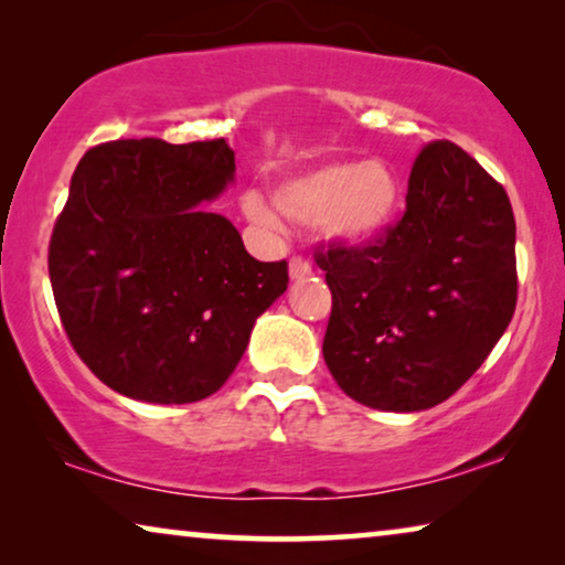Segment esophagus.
Masks as SVG:
<instances>
[{
  "instance_id": "34e87169",
  "label": "esophagus",
  "mask_w": 565,
  "mask_h": 565,
  "mask_svg": "<svg viewBox=\"0 0 565 565\" xmlns=\"http://www.w3.org/2000/svg\"><path fill=\"white\" fill-rule=\"evenodd\" d=\"M311 275V265L303 257L290 259V280H303V277Z\"/></svg>"
}]
</instances>
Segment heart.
<instances>
[{
  "label": "heart",
  "mask_w": 565,
  "mask_h": 565,
  "mask_svg": "<svg viewBox=\"0 0 565 565\" xmlns=\"http://www.w3.org/2000/svg\"><path fill=\"white\" fill-rule=\"evenodd\" d=\"M401 180L385 161L337 159L275 184L273 205L288 221L316 223L331 242L367 244L393 226L401 211ZM246 218L273 226L275 215L259 195H244Z\"/></svg>",
  "instance_id": "heart-1"
}]
</instances>
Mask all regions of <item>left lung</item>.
I'll use <instances>...</instances> for the list:
<instances>
[{
	"instance_id": "obj_1",
	"label": "left lung",
	"mask_w": 565,
	"mask_h": 565,
	"mask_svg": "<svg viewBox=\"0 0 565 565\" xmlns=\"http://www.w3.org/2000/svg\"><path fill=\"white\" fill-rule=\"evenodd\" d=\"M507 192L450 141L427 143L406 213L375 244L329 246L323 360L347 396L381 412L450 398L504 334L516 306Z\"/></svg>"
}]
</instances>
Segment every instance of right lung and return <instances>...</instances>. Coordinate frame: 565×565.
Returning a JSON list of instances; mask_svg holds the SVG:
<instances>
[{
	"instance_id": "right-lung-1",
	"label": "right lung",
	"mask_w": 565,
	"mask_h": 565,
	"mask_svg": "<svg viewBox=\"0 0 565 565\" xmlns=\"http://www.w3.org/2000/svg\"><path fill=\"white\" fill-rule=\"evenodd\" d=\"M234 174L223 138L110 141L82 157L49 275L68 342L107 388L146 404L213 396L288 290V265L254 259L205 207Z\"/></svg>"
}]
</instances>
